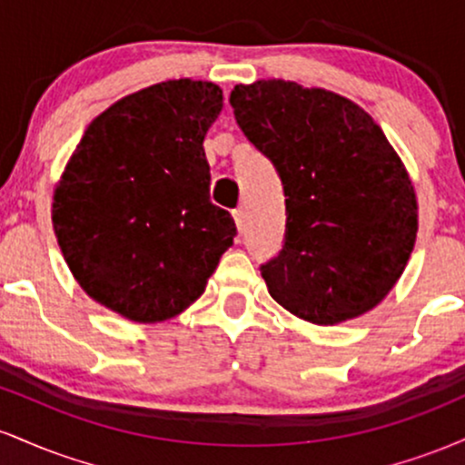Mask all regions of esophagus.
I'll list each match as a JSON object with an SVG mask.
<instances>
[{
    "label": "esophagus",
    "mask_w": 465,
    "mask_h": 465,
    "mask_svg": "<svg viewBox=\"0 0 465 465\" xmlns=\"http://www.w3.org/2000/svg\"><path fill=\"white\" fill-rule=\"evenodd\" d=\"M233 221H236L238 232L242 233L244 229H247V212H244L242 207H238V210H233Z\"/></svg>",
    "instance_id": "esophagus-1"
}]
</instances>
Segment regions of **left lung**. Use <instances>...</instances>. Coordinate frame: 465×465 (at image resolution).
Instances as JSON below:
<instances>
[{
  "label": "left lung",
  "mask_w": 465,
  "mask_h": 465,
  "mask_svg": "<svg viewBox=\"0 0 465 465\" xmlns=\"http://www.w3.org/2000/svg\"><path fill=\"white\" fill-rule=\"evenodd\" d=\"M229 104L284 185V247L260 266L271 297L317 325L371 311L418 233L413 185L385 133L348 98L291 80L236 84Z\"/></svg>",
  "instance_id": "8db88e82"
}]
</instances>
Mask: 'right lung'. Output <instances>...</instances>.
I'll list each match as a JSON object with an SVG mask.
<instances>
[{
    "label": "right lung",
    "instance_id": "add662e5",
    "mask_svg": "<svg viewBox=\"0 0 465 465\" xmlns=\"http://www.w3.org/2000/svg\"><path fill=\"white\" fill-rule=\"evenodd\" d=\"M221 109L223 92L203 80L126 95L87 126L56 185L52 221L69 271L131 322L185 311L233 244L203 151Z\"/></svg>",
    "mask_w": 465,
    "mask_h": 465
}]
</instances>
